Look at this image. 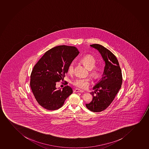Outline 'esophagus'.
<instances>
[{
	"instance_id": "1",
	"label": "esophagus",
	"mask_w": 149,
	"mask_h": 149,
	"mask_svg": "<svg viewBox=\"0 0 149 149\" xmlns=\"http://www.w3.org/2000/svg\"><path fill=\"white\" fill-rule=\"evenodd\" d=\"M74 91H75V93H83L84 92V91H82V90H79V89H75V90H74Z\"/></svg>"
}]
</instances>
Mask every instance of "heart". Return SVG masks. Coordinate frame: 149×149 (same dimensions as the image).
Returning <instances> with one entry per match:
<instances>
[{
    "mask_svg": "<svg viewBox=\"0 0 149 149\" xmlns=\"http://www.w3.org/2000/svg\"><path fill=\"white\" fill-rule=\"evenodd\" d=\"M81 61L88 69H92L91 74L93 77L95 78L99 77L101 73V70L98 67H94L96 65V61L93 56L90 54L86 55L81 58ZM74 66L75 63L72 61L68 67V71L69 73H72L73 72ZM90 79L88 78H78L73 80L72 83L78 88L86 89L90 85Z\"/></svg>",
    "mask_w": 149,
    "mask_h": 149,
    "instance_id": "obj_1",
    "label": "heart"
}]
</instances>
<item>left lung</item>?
Masks as SVG:
<instances>
[{
  "label": "left lung",
  "mask_w": 149,
  "mask_h": 149,
  "mask_svg": "<svg viewBox=\"0 0 149 149\" xmlns=\"http://www.w3.org/2000/svg\"><path fill=\"white\" fill-rule=\"evenodd\" d=\"M90 46L99 52L105 66L102 77L93 87L95 91L91 93L93 96L92 101L86 106L92 112H100L110 105L120 90L123 82L122 71L117 58L111 52L97 44Z\"/></svg>",
  "instance_id": "1"
}]
</instances>
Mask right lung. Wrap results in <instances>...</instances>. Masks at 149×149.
I'll return each instance as SVG.
<instances>
[{"instance_id": "obj_1", "label": "right lung", "mask_w": 149, "mask_h": 149, "mask_svg": "<svg viewBox=\"0 0 149 149\" xmlns=\"http://www.w3.org/2000/svg\"><path fill=\"white\" fill-rule=\"evenodd\" d=\"M79 52L76 47L61 45L52 48L34 66L31 76V89L42 107L55 110L63 106L73 93L70 86L56 88V83L68 72V67Z\"/></svg>"}]
</instances>
